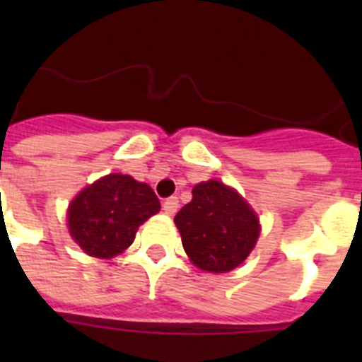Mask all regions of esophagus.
<instances>
[{
    "label": "esophagus",
    "mask_w": 362,
    "mask_h": 362,
    "mask_svg": "<svg viewBox=\"0 0 362 362\" xmlns=\"http://www.w3.org/2000/svg\"><path fill=\"white\" fill-rule=\"evenodd\" d=\"M179 209V199L175 196L168 197V199H165V203H163V210H165V214H168V216H174L175 212H177Z\"/></svg>",
    "instance_id": "1"
}]
</instances>
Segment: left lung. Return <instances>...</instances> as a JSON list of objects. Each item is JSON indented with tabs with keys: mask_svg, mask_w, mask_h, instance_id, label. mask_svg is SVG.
I'll list each match as a JSON object with an SVG mask.
<instances>
[{
	"mask_svg": "<svg viewBox=\"0 0 362 362\" xmlns=\"http://www.w3.org/2000/svg\"><path fill=\"white\" fill-rule=\"evenodd\" d=\"M183 248L201 270L223 274L248 257L259 238V219L238 192L210 179L192 190L174 217Z\"/></svg>",
	"mask_w": 362,
	"mask_h": 362,
	"instance_id": "1",
	"label": "left lung"
}]
</instances>
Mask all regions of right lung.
<instances>
[{
  "label": "right lung",
  "mask_w": 362,
  "mask_h": 362,
  "mask_svg": "<svg viewBox=\"0 0 362 362\" xmlns=\"http://www.w3.org/2000/svg\"><path fill=\"white\" fill-rule=\"evenodd\" d=\"M161 204L152 188L130 175L110 174L79 194L69 209L74 241L94 257H114L132 245L141 223Z\"/></svg>",
  "instance_id": "right-lung-1"
}]
</instances>
